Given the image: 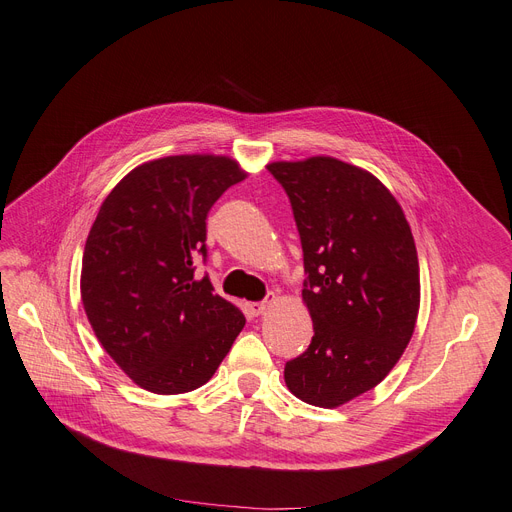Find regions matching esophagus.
<instances>
[{"mask_svg": "<svg viewBox=\"0 0 512 512\" xmlns=\"http://www.w3.org/2000/svg\"><path fill=\"white\" fill-rule=\"evenodd\" d=\"M268 307H270V301H268V299H265V301H255V303H249V314H251V316H261L263 311L268 309Z\"/></svg>", "mask_w": 512, "mask_h": 512, "instance_id": "esophagus-1", "label": "esophagus"}]
</instances>
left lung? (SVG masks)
Returning a JSON list of instances; mask_svg holds the SVG:
<instances>
[{
    "label": "left lung",
    "mask_w": 512,
    "mask_h": 512,
    "mask_svg": "<svg viewBox=\"0 0 512 512\" xmlns=\"http://www.w3.org/2000/svg\"><path fill=\"white\" fill-rule=\"evenodd\" d=\"M303 249L309 347L284 381L303 402L337 408L379 385L412 339L420 276L402 207L368 171L330 157L272 163Z\"/></svg>",
    "instance_id": "left-lung-1"
}]
</instances>
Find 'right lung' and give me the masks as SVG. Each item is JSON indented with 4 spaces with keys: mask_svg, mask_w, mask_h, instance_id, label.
<instances>
[{
    "mask_svg": "<svg viewBox=\"0 0 512 512\" xmlns=\"http://www.w3.org/2000/svg\"><path fill=\"white\" fill-rule=\"evenodd\" d=\"M244 175L228 157H165L127 173L98 211L83 251V307L104 351L146 391L205 385L244 326L242 311L196 274L207 213Z\"/></svg>",
    "mask_w": 512,
    "mask_h": 512,
    "instance_id": "add662e5",
    "label": "right lung"
}]
</instances>
